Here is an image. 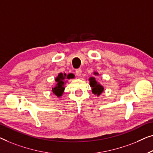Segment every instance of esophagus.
Returning <instances> with one entry per match:
<instances>
[{
  "label": "esophagus",
  "mask_w": 153,
  "mask_h": 153,
  "mask_svg": "<svg viewBox=\"0 0 153 153\" xmlns=\"http://www.w3.org/2000/svg\"><path fill=\"white\" fill-rule=\"evenodd\" d=\"M76 74L77 76H80L81 74H82V70L80 68H78V69H77L76 71Z\"/></svg>",
  "instance_id": "1"
}]
</instances>
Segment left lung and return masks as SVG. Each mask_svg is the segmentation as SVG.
<instances>
[{"label": "left lung", "instance_id": "8db88e82", "mask_svg": "<svg viewBox=\"0 0 153 153\" xmlns=\"http://www.w3.org/2000/svg\"><path fill=\"white\" fill-rule=\"evenodd\" d=\"M94 76H99V74L98 72L94 71ZM89 85L90 87L92 88V93H93L94 95H97V96H99L102 93L103 91H104V87L102 85H100V83L96 81V79L95 77L92 76L90 77L89 78Z\"/></svg>", "mask_w": 153, "mask_h": 153}]
</instances>
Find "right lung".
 Returning <instances> with one entry per match:
<instances>
[{"instance_id": "right-lung-1", "label": "right lung", "mask_w": 153, "mask_h": 153, "mask_svg": "<svg viewBox=\"0 0 153 153\" xmlns=\"http://www.w3.org/2000/svg\"><path fill=\"white\" fill-rule=\"evenodd\" d=\"M74 78V75L72 74H69L66 75V74H62V73H59L57 75V76L55 77V85L54 87H52V92L55 95L57 96V97L59 98L62 96V94L64 92V85L67 82V79H72Z\"/></svg>"}]
</instances>
